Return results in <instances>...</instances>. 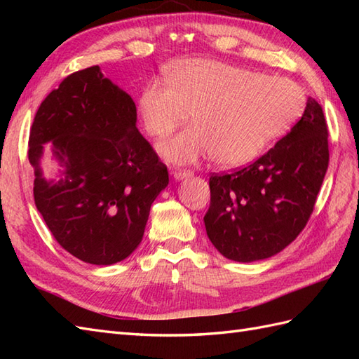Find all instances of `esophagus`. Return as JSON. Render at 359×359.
Here are the masks:
<instances>
[{
  "label": "esophagus",
  "instance_id": "esophagus-1",
  "mask_svg": "<svg viewBox=\"0 0 359 359\" xmlns=\"http://www.w3.org/2000/svg\"><path fill=\"white\" fill-rule=\"evenodd\" d=\"M172 177H174V180H184V179H188V177H193V171H189V170L174 171Z\"/></svg>",
  "mask_w": 359,
  "mask_h": 359
}]
</instances>
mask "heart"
Listing matches in <instances>:
<instances>
[{
	"instance_id": "heart-1",
	"label": "heart",
	"mask_w": 359,
	"mask_h": 359,
	"mask_svg": "<svg viewBox=\"0 0 359 359\" xmlns=\"http://www.w3.org/2000/svg\"><path fill=\"white\" fill-rule=\"evenodd\" d=\"M166 79L142 89L139 116L144 131L163 139L191 111L194 125L158 144L160 156L175 165L210 154L222 166L245 165L284 135L306 106L293 80L216 60H182Z\"/></svg>"
}]
</instances>
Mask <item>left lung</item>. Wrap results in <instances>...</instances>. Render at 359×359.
<instances>
[{"mask_svg": "<svg viewBox=\"0 0 359 359\" xmlns=\"http://www.w3.org/2000/svg\"><path fill=\"white\" fill-rule=\"evenodd\" d=\"M327 137L321 104L309 97L301 120L266 154L233 174L211 175L203 222L220 255L255 262L297 238L329 166Z\"/></svg>", "mask_w": 359, "mask_h": 359, "instance_id": "left-lung-1", "label": "left lung"}]
</instances>
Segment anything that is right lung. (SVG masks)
<instances>
[{"instance_id":"obj_1","label":"right lung","mask_w":359,"mask_h":359,"mask_svg":"<svg viewBox=\"0 0 359 359\" xmlns=\"http://www.w3.org/2000/svg\"><path fill=\"white\" fill-rule=\"evenodd\" d=\"M59 170L43 177L45 144ZM34 199L53 238L83 262L112 265L142 242L166 166L137 129L131 95L98 66L74 72L44 98L29 137Z\"/></svg>"}]
</instances>
